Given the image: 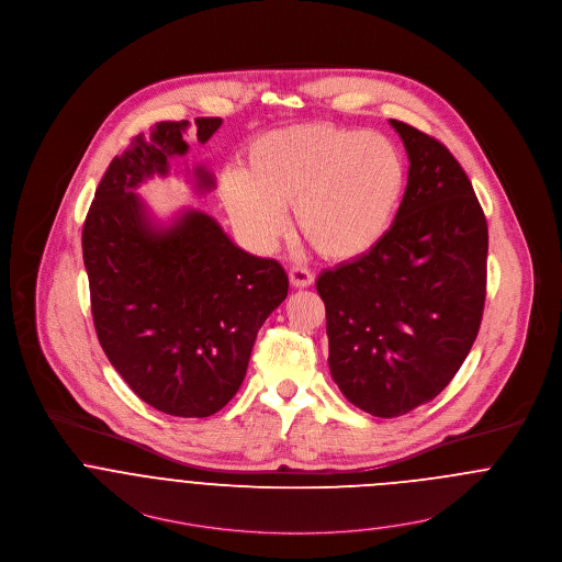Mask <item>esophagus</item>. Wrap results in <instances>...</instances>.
Instances as JSON below:
<instances>
[{
	"instance_id": "34e87169",
	"label": "esophagus",
	"mask_w": 562,
	"mask_h": 562,
	"mask_svg": "<svg viewBox=\"0 0 562 562\" xmlns=\"http://www.w3.org/2000/svg\"><path fill=\"white\" fill-rule=\"evenodd\" d=\"M313 281H315V274H313L311 270L301 268V266H294V268H290V283H292V288H296V290H303V288L313 285Z\"/></svg>"
}]
</instances>
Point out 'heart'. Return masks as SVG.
I'll list each match as a JSON object with an SVG mask.
<instances>
[{
  "instance_id": "obj_1",
  "label": "heart",
  "mask_w": 562,
  "mask_h": 562,
  "mask_svg": "<svg viewBox=\"0 0 562 562\" xmlns=\"http://www.w3.org/2000/svg\"><path fill=\"white\" fill-rule=\"evenodd\" d=\"M408 184L402 150L364 128L311 122L251 142L243 171L221 176V200L234 225L259 247L285 232L283 210L324 259L369 256L389 234Z\"/></svg>"
}]
</instances>
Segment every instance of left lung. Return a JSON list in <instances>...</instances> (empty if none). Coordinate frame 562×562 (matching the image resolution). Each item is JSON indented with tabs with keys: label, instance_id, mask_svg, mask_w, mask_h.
<instances>
[{
	"label": "left lung",
	"instance_id": "8db88e82",
	"mask_svg": "<svg viewBox=\"0 0 562 562\" xmlns=\"http://www.w3.org/2000/svg\"><path fill=\"white\" fill-rule=\"evenodd\" d=\"M408 187L386 238L317 277L328 367L350 404L393 418L431 402L460 371L485 305L487 221L456 156L391 120Z\"/></svg>",
	"mask_w": 562,
	"mask_h": 562
}]
</instances>
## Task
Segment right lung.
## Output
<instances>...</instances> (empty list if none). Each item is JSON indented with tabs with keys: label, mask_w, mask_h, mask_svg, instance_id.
Wrapping results in <instances>:
<instances>
[{
	"label": "right lung",
	"mask_w": 562,
	"mask_h": 562,
	"mask_svg": "<svg viewBox=\"0 0 562 562\" xmlns=\"http://www.w3.org/2000/svg\"><path fill=\"white\" fill-rule=\"evenodd\" d=\"M221 117H198L205 144ZM189 122H158L115 156L83 223V263L102 350L133 393L171 416L204 418L240 389L257 330L288 296L274 259L236 247L200 210L154 223L135 189L189 153ZM195 189L214 176L195 167Z\"/></svg>",
	"instance_id": "add662e5"
}]
</instances>
